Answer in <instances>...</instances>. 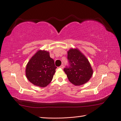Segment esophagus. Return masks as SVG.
Here are the masks:
<instances>
[{
	"mask_svg": "<svg viewBox=\"0 0 121 121\" xmlns=\"http://www.w3.org/2000/svg\"><path fill=\"white\" fill-rule=\"evenodd\" d=\"M60 68H61V69H63L64 68V65H61L60 66Z\"/></svg>",
	"mask_w": 121,
	"mask_h": 121,
	"instance_id": "obj_1",
	"label": "esophagus"
}]
</instances>
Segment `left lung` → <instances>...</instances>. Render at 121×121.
<instances>
[{"instance_id":"1","label":"left lung","mask_w":121,"mask_h":121,"mask_svg":"<svg viewBox=\"0 0 121 121\" xmlns=\"http://www.w3.org/2000/svg\"><path fill=\"white\" fill-rule=\"evenodd\" d=\"M68 59L69 66L64 71L69 82L76 86L86 83L93 73L88 60L77 48L68 51Z\"/></svg>"}]
</instances>
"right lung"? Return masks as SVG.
Returning a JSON list of instances; mask_svg holds the SVG:
<instances>
[{"label":"right lung","instance_id":"1","mask_svg":"<svg viewBox=\"0 0 121 121\" xmlns=\"http://www.w3.org/2000/svg\"><path fill=\"white\" fill-rule=\"evenodd\" d=\"M56 68L54 60L50 57L49 52L39 50L27 64L26 76L33 85L45 87L52 81Z\"/></svg>","mask_w":121,"mask_h":121}]
</instances>
